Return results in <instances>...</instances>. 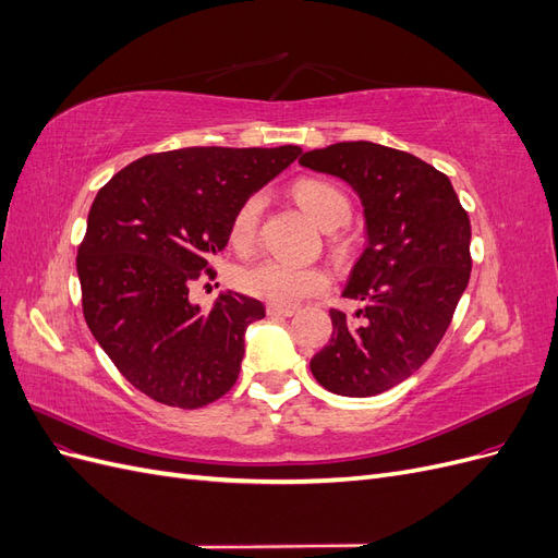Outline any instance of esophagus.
Returning <instances> with one entry per match:
<instances>
[{"label":"esophagus","mask_w":558,"mask_h":558,"mask_svg":"<svg viewBox=\"0 0 558 558\" xmlns=\"http://www.w3.org/2000/svg\"><path fill=\"white\" fill-rule=\"evenodd\" d=\"M269 316H293L295 307H281V305H267Z\"/></svg>","instance_id":"obj_1"}]
</instances>
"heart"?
I'll return each instance as SVG.
<instances>
[{"label": "heart", "instance_id": "heart-1", "mask_svg": "<svg viewBox=\"0 0 558 558\" xmlns=\"http://www.w3.org/2000/svg\"><path fill=\"white\" fill-rule=\"evenodd\" d=\"M293 197L298 205L305 209L312 221L324 228L335 230L349 221L351 202L342 189L335 183L320 179H300L293 185ZM265 207V197L260 193L246 197L238 214L232 218L230 238L232 244L246 248L256 242L260 216ZM238 286L258 300L269 302V305L291 307L300 300L320 293L328 286V275L320 267L310 265H293L279 258H263L240 269Z\"/></svg>", "mask_w": 558, "mask_h": 558}]
</instances>
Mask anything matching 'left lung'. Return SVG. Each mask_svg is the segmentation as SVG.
<instances>
[{
	"instance_id": "1",
	"label": "left lung",
	"mask_w": 558,
	"mask_h": 558,
	"mask_svg": "<svg viewBox=\"0 0 558 558\" xmlns=\"http://www.w3.org/2000/svg\"><path fill=\"white\" fill-rule=\"evenodd\" d=\"M300 165L347 181L367 230L342 293L363 307L330 310L332 337L312 375L337 396L384 393L433 356L451 324L472 267L468 211L442 172L398 148L340 142Z\"/></svg>"
}]
</instances>
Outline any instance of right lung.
Masks as SVG:
<instances>
[{"instance_id":"right-lung-1","label":"right lung","mask_w":558,"mask_h":558,"mask_svg":"<svg viewBox=\"0 0 558 558\" xmlns=\"http://www.w3.org/2000/svg\"><path fill=\"white\" fill-rule=\"evenodd\" d=\"M300 146H191L130 162L99 189L76 256L83 316L134 388L197 410L238 381L260 300L221 293L202 312L193 283L214 277L240 205L281 174Z\"/></svg>"}]
</instances>
